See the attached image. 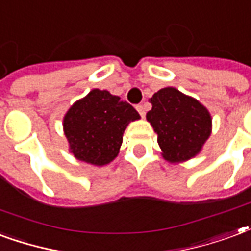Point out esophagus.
<instances>
[{
  "label": "esophagus",
  "mask_w": 251,
  "mask_h": 251,
  "mask_svg": "<svg viewBox=\"0 0 251 251\" xmlns=\"http://www.w3.org/2000/svg\"><path fill=\"white\" fill-rule=\"evenodd\" d=\"M136 111L140 113V116H142V118L146 116V108H144L143 104H138V105H136Z\"/></svg>",
  "instance_id": "1"
}]
</instances>
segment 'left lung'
<instances>
[{"mask_svg":"<svg viewBox=\"0 0 251 251\" xmlns=\"http://www.w3.org/2000/svg\"><path fill=\"white\" fill-rule=\"evenodd\" d=\"M150 103L152 109L146 118L158 133L163 158L179 163L198 155L211 133L207 108L173 87L153 93Z\"/></svg>","mask_w":251,"mask_h":251,"instance_id":"obj_1","label":"left lung"}]
</instances>
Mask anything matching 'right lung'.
Returning a JSON list of instances; mask_svg holds the SVG:
<instances>
[{"mask_svg":"<svg viewBox=\"0 0 251 251\" xmlns=\"http://www.w3.org/2000/svg\"><path fill=\"white\" fill-rule=\"evenodd\" d=\"M140 119L136 109L108 91L92 89L77 100L64 116V133L75 158L104 166L118 156L123 133Z\"/></svg>","mask_w":251,"mask_h":251,"instance_id":"obj_1","label":"right lung"}]
</instances>
